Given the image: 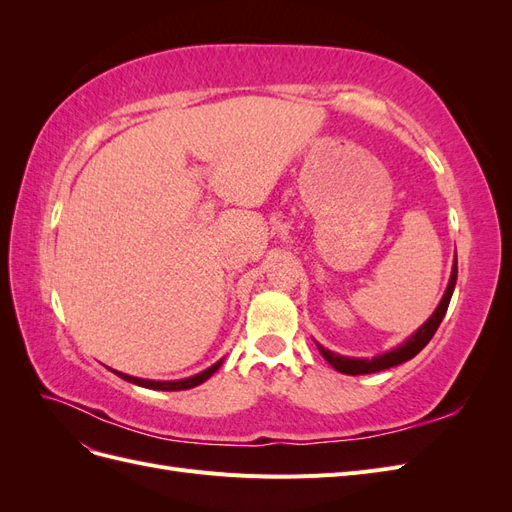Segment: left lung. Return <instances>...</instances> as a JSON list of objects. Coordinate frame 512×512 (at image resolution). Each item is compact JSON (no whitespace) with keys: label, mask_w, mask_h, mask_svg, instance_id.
Returning <instances> with one entry per match:
<instances>
[{"label":"left lung","mask_w":512,"mask_h":512,"mask_svg":"<svg viewBox=\"0 0 512 512\" xmlns=\"http://www.w3.org/2000/svg\"><path fill=\"white\" fill-rule=\"evenodd\" d=\"M455 282H457V260L453 265V273H451V282H448V288L444 292V297L438 305L436 312L431 314V318L423 324L421 329H418L406 344H401L399 348L386 352V354H380V356H374V359H348V356H339L331 350H324L322 346H318L320 354L327 359L337 371H342V374H348V376H361V374H374V371H382V369H389V367H395L399 363H406L410 361L412 356H416L418 352H421L427 344L429 339L433 337V333L438 331L440 322L446 314L448 309V303H451V297H453V290H455Z\"/></svg>","instance_id":"left-lung-1"}]
</instances>
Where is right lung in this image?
<instances>
[{
	"label": "right lung",
	"mask_w": 512,
	"mask_h": 512,
	"mask_svg": "<svg viewBox=\"0 0 512 512\" xmlns=\"http://www.w3.org/2000/svg\"><path fill=\"white\" fill-rule=\"evenodd\" d=\"M222 365V361H218L215 365H211L209 369L200 371V374L192 376V378H185V380H175V382H158V380H143V378H132V376H126V374H119V371H115V374L123 380H128L132 384H138V386H145V389H156V391H185V389H192V386H198L203 384L205 380H209L215 371H218V367Z\"/></svg>",
	"instance_id": "right-lung-1"
}]
</instances>
